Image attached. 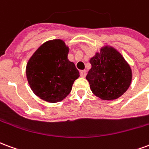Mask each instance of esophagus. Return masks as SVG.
<instances>
[{"instance_id":"obj_1","label":"esophagus","mask_w":149,"mask_h":149,"mask_svg":"<svg viewBox=\"0 0 149 149\" xmlns=\"http://www.w3.org/2000/svg\"><path fill=\"white\" fill-rule=\"evenodd\" d=\"M86 75V70H81V71H80V76H81L82 78H85Z\"/></svg>"}]
</instances>
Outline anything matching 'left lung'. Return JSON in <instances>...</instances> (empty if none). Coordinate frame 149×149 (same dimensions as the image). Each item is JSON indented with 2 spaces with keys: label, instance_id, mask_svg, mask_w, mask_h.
<instances>
[{
  "label": "left lung",
  "instance_id": "obj_1",
  "mask_svg": "<svg viewBox=\"0 0 149 149\" xmlns=\"http://www.w3.org/2000/svg\"><path fill=\"white\" fill-rule=\"evenodd\" d=\"M90 63L91 68L86 79L95 96L112 101L126 92L132 82V69L118 50L109 45L102 47Z\"/></svg>",
  "mask_w": 149,
  "mask_h": 149
}]
</instances>
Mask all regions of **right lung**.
<instances>
[{"label": "right lung", "instance_id": "right-lung-1", "mask_svg": "<svg viewBox=\"0 0 149 149\" xmlns=\"http://www.w3.org/2000/svg\"><path fill=\"white\" fill-rule=\"evenodd\" d=\"M68 53L63 40L55 39L43 43L29 58L26 76L31 91L40 99L58 102L70 93L79 72L67 58Z\"/></svg>", "mask_w": 149, "mask_h": 149}]
</instances>
